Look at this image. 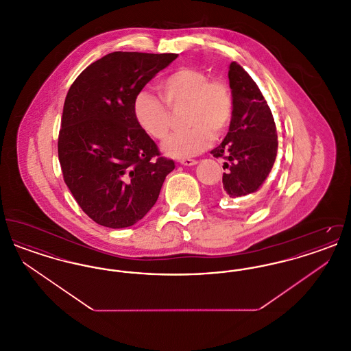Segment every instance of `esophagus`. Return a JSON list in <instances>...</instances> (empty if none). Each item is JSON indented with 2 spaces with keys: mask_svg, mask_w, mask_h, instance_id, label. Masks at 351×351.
<instances>
[{
  "mask_svg": "<svg viewBox=\"0 0 351 351\" xmlns=\"http://www.w3.org/2000/svg\"><path fill=\"white\" fill-rule=\"evenodd\" d=\"M179 163H180V165H183V166H196V165H197V160H195V159H189V158H185V159H180V160H179Z\"/></svg>",
  "mask_w": 351,
  "mask_h": 351,
  "instance_id": "obj_1",
  "label": "esophagus"
}]
</instances>
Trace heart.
<instances>
[{
	"instance_id": "obj_1",
	"label": "heart",
	"mask_w": 351,
	"mask_h": 351,
	"mask_svg": "<svg viewBox=\"0 0 351 351\" xmlns=\"http://www.w3.org/2000/svg\"><path fill=\"white\" fill-rule=\"evenodd\" d=\"M163 100L149 92H141L133 102L136 125L154 139H165L173 116L184 113L188 129L169 136L163 143V152L171 158H191L209 147L213 138L228 132L233 118V95L229 85L197 68L173 71L159 83Z\"/></svg>"
}]
</instances>
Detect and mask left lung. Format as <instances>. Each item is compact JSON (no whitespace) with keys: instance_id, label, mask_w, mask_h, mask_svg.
<instances>
[{"instance_id":"8db88e82","label":"left lung","mask_w":351,"mask_h":351,"mask_svg":"<svg viewBox=\"0 0 351 351\" xmlns=\"http://www.w3.org/2000/svg\"><path fill=\"white\" fill-rule=\"evenodd\" d=\"M229 85L234 102L229 133L210 152L226 159L223 193L239 199L256 192L266 182L278 152V133L267 101L235 62L229 66Z\"/></svg>"}]
</instances>
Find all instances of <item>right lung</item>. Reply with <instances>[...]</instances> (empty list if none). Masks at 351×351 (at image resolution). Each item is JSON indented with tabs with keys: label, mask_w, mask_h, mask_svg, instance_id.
I'll use <instances>...</instances> for the list:
<instances>
[{
	"label": "right lung",
	"mask_w": 351,
	"mask_h": 351,
	"mask_svg": "<svg viewBox=\"0 0 351 351\" xmlns=\"http://www.w3.org/2000/svg\"><path fill=\"white\" fill-rule=\"evenodd\" d=\"M176 58L116 51L85 68L68 90L59 162L75 200L99 225L122 229L136 223L175 168L136 125L133 102Z\"/></svg>",
	"instance_id": "1"
}]
</instances>
